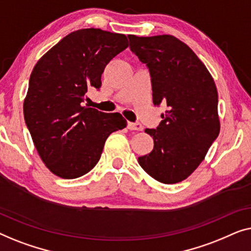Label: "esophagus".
I'll return each instance as SVG.
<instances>
[{
    "mask_svg": "<svg viewBox=\"0 0 251 251\" xmlns=\"http://www.w3.org/2000/svg\"><path fill=\"white\" fill-rule=\"evenodd\" d=\"M127 128L130 130H142L143 126L140 124V123H128L127 124Z\"/></svg>",
    "mask_w": 251,
    "mask_h": 251,
    "instance_id": "1",
    "label": "esophagus"
}]
</instances>
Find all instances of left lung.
<instances>
[{
	"instance_id": "left-lung-1",
	"label": "left lung",
	"mask_w": 251,
	"mask_h": 251,
	"mask_svg": "<svg viewBox=\"0 0 251 251\" xmlns=\"http://www.w3.org/2000/svg\"><path fill=\"white\" fill-rule=\"evenodd\" d=\"M129 48L149 68L154 105L168 110L154 128L153 150L139 157L151 177L165 184L182 182L196 171L220 134L218 95L206 66L185 43L172 35H128Z\"/></svg>"
}]
</instances>
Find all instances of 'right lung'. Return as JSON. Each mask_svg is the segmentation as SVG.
<instances>
[{
  "mask_svg": "<svg viewBox=\"0 0 251 251\" xmlns=\"http://www.w3.org/2000/svg\"><path fill=\"white\" fill-rule=\"evenodd\" d=\"M124 34L85 28L63 37L38 60L24 101V117L42 161L61 178L89 173L107 137L127 122L118 112L83 107L100 89L105 66L128 47Z\"/></svg>",
  "mask_w": 251,
  "mask_h": 251,
  "instance_id": "1",
  "label": "right lung"
}]
</instances>
